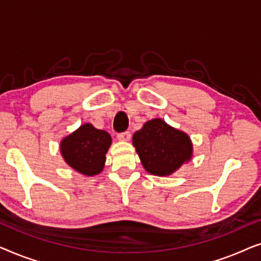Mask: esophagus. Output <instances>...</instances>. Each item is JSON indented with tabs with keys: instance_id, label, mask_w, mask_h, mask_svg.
I'll return each instance as SVG.
<instances>
[{
	"instance_id": "esophagus-1",
	"label": "esophagus",
	"mask_w": 261,
	"mask_h": 261,
	"mask_svg": "<svg viewBox=\"0 0 261 261\" xmlns=\"http://www.w3.org/2000/svg\"><path fill=\"white\" fill-rule=\"evenodd\" d=\"M130 137H132L130 132H128V130L117 134V139H119V140H121V141H129Z\"/></svg>"
}]
</instances>
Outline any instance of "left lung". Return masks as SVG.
Instances as JSON below:
<instances>
[{
	"label": "left lung",
	"mask_w": 261,
	"mask_h": 261,
	"mask_svg": "<svg viewBox=\"0 0 261 261\" xmlns=\"http://www.w3.org/2000/svg\"><path fill=\"white\" fill-rule=\"evenodd\" d=\"M133 145L146 171L155 176H169L188 162L192 153L188 135L160 119L148 121L135 132Z\"/></svg>",
	"instance_id": "8db88e82"
}]
</instances>
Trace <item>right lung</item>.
Returning a JSON list of instances; mask_svg holds the SVG:
<instances>
[{"instance_id":"1","label":"right lung","mask_w":261,"mask_h":261,"mask_svg":"<svg viewBox=\"0 0 261 261\" xmlns=\"http://www.w3.org/2000/svg\"><path fill=\"white\" fill-rule=\"evenodd\" d=\"M110 144L109 133L85 123L64 139L60 149L71 167L87 176H94L103 170Z\"/></svg>"}]
</instances>
